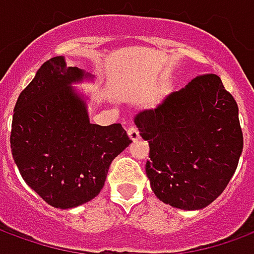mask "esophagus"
<instances>
[{"label": "esophagus", "instance_id": "esophagus-1", "mask_svg": "<svg viewBox=\"0 0 254 254\" xmlns=\"http://www.w3.org/2000/svg\"><path fill=\"white\" fill-rule=\"evenodd\" d=\"M127 134H129V137L133 141H136V140L140 138V132H138V129L134 125H130V127H127Z\"/></svg>", "mask_w": 254, "mask_h": 254}]
</instances>
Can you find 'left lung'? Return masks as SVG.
I'll list each match as a JSON object with an SVG mask.
<instances>
[{"mask_svg": "<svg viewBox=\"0 0 254 254\" xmlns=\"http://www.w3.org/2000/svg\"><path fill=\"white\" fill-rule=\"evenodd\" d=\"M134 124L149 144L151 189L180 209H201L226 189L244 148L238 106L219 76L200 74Z\"/></svg>", "mask_w": 254, "mask_h": 254, "instance_id": "left-lung-1", "label": "left lung"}]
</instances>
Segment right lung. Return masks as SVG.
<instances>
[{"label": "right lung", "mask_w": 254, "mask_h": 254, "mask_svg": "<svg viewBox=\"0 0 254 254\" xmlns=\"http://www.w3.org/2000/svg\"><path fill=\"white\" fill-rule=\"evenodd\" d=\"M89 76L66 66L64 57L50 58L14 106V163L25 184L54 208H74L98 196L111 162L132 143L121 124L89 122L85 102L70 87Z\"/></svg>", "instance_id": "add662e5"}]
</instances>
